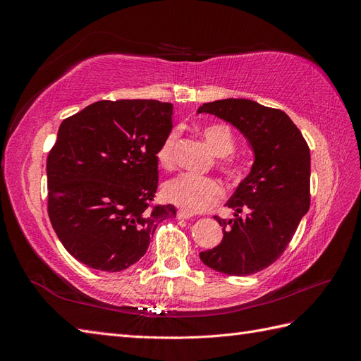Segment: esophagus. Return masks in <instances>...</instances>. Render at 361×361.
Instances as JSON below:
<instances>
[{"label":"esophagus","instance_id":"obj_1","mask_svg":"<svg viewBox=\"0 0 361 361\" xmlns=\"http://www.w3.org/2000/svg\"><path fill=\"white\" fill-rule=\"evenodd\" d=\"M191 216H192V214L188 212V211H185V209H179L178 211V218H179V220H188V218H191Z\"/></svg>","mask_w":361,"mask_h":361}]
</instances>
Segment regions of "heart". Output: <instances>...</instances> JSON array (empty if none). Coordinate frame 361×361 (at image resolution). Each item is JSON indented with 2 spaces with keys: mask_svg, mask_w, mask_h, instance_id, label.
Returning a JSON list of instances; mask_svg holds the SVG:
<instances>
[{
  "mask_svg": "<svg viewBox=\"0 0 361 361\" xmlns=\"http://www.w3.org/2000/svg\"><path fill=\"white\" fill-rule=\"evenodd\" d=\"M200 135L214 155L221 157L220 169L233 179L244 176L245 167L241 161L231 154L236 147V140L232 129L223 123L206 125L200 128ZM176 133L169 134L157 152V161L162 169H171L174 164V146H176ZM162 195L169 203L176 204L188 212H202L221 199L223 188L220 182L214 178L199 176L192 173H182L179 176L164 183Z\"/></svg>",
  "mask_w": 361,
  "mask_h": 361,
  "instance_id": "heart-1",
  "label": "heart"
}]
</instances>
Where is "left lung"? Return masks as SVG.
<instances>
[{"label":"left lung","mask_w":361,"mask_h":361,"mask_svg":"<svg viewBox=\"0 0 361 361\" xmlns=\"http://www.w3.org/2000/svg\"><path fill=\"white\" fill-rule=\"evenodd\" d=\"M207 113L235 126L253 150L247 178L227 200L235 218L215 220L223 227L216 247L202 251L206 267L227 276H250L281 256L310 207V150L290 117L250 99L203 104ZM243 210L245 219L238 216Z\"/></svg>","instance_id":"8db88e82"}]
</instances>
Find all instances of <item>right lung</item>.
I'll use <instances>...</instances> for the list:
<instances>
[{"label":"right lung","mask_w":361,"mask_h":361,"mask_svg":"<svg viewBox=\"0 0 361 361\" xmlns=\"http://www.w3.org/2000/svg\"><path fill=\"white\" fill-rule=\"evenodd\" d=\"M171 128L173 105L152 99L99 101L61 122L47 161L48 214L81 264L123 271L146 255L157 226L176 216L171 204H149Z\"/></svg>","instance_id":"obj_1"}]
</instances>
